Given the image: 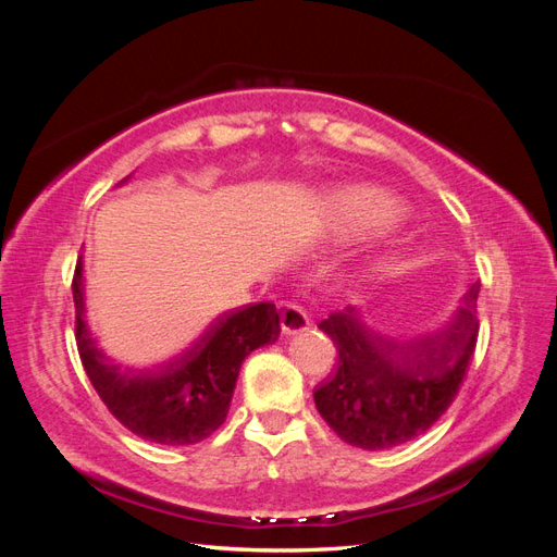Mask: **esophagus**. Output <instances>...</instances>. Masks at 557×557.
I'll list each match as a JSON object with an SVG mask.
<instances>
[{
	"label": "esophagus",
	"instance_id": "esophagus-1",
	"mask_svg": "<svg viewBox=\"0 0 557 557\" xmlns=\"http://www.w3.org/2000/svg\"><path fill=\"white\" fill-rule=\"evenodd\" d=\"M278 323L283 334H295L309 327V313L297 301H283L278 307Z\"/></svg>",
	"mask_w": 557,
	"mask_h": 557
}]
</instances>
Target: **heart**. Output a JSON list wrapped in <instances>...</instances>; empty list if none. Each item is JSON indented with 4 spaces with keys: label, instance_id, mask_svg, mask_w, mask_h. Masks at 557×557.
<instances>
[{
    "label": "heart",
    "instance_id": "obj_1",
    "mask_svg": "<svg viewBox=\"0 0 557 557\" xmlns=\"http://www.w3.org/2000/svg\"><path fill=\"white\" fill-rule=\"evenodd\" d=\"M330 223L339 232H367L393 225L399 211L393 199L369 188H346L330 197Z\"/></svg>",
    "mask_w": 557,
    "mask_h": 557
}]
</instances>
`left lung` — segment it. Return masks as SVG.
<instances>
[{
	"instance_id": "8db88e82",
	"label": "left lung",
	"mask_w": 557,
	"mask_h": 557,
	"mask_svg": "<svg viewBox=\"0 0 557 557\" xmlns=\"http://www.w3.org/2000/svg\"><path fill=\"white\" fill-rule=\"evenodd\" d=\"M476 297L479 283L444 330L407 342L369 330L352 307L318 325L330 334L339 360L313 399L339 440L364 450L393 448L444 416L476 348Z\"/></svg>"
}]
</instances>
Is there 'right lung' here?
Here are the masks:
<instances>
[{
  "mask_svg": "<svg viewBox=\"0 0 557 557\" xmlns=\"http://www.w3.org/2000/svg\"><path fill=\"white\" fill-rule=\"evenodd\" d=\"M81 272L78 258L72 281L78 356L99 399L117 423L146 442L164 446H190L211 436L225 423L246 356L278 339L276 307L260 301L230 309L170 362L156 369H123L97 348L95 336L83 320L86 307Z\"/></svg>",
  "mask_w": 557,
  "mask_h": 557,
  "instance_id": "obj_1",
  "label": "right lung"
}]
</instances>
